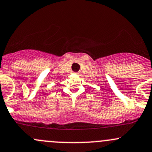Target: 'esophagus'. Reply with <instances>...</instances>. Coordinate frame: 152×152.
Segmentation results:
<instances>
[{"instance_id":"1","label":"esophagus","mask_w":152,"mask_h":152,"mask_svg":"<svg viewBox=\"0 0 152 152\" xmlns=\"http://www.w3.org/2000/svg\"><path fill=\"white\" fill-rule=\"evenodd\" d=\"M75 73V74H77V75L79 74V73Z\"/></svg>"}]
</instances>
